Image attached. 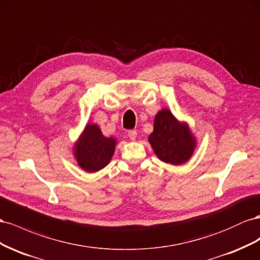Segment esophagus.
<instances>
[{
    "label": "esophagus",
    "mask_w": 260,
    "mask_h": 260,
    "mask_svg": "<svg viewBox=\"0 0 260 260\" xmlns=\"http://www.w3.org/2000/svg\"><path fill=\"white\" fill-rule=\"evenodd\" d=\"M127 135H128V137H129L132 140H135L136 137H137V132H136L135 129H131V131H128Z\"/></svg>",
    "instance_id": "34e87169"
}]
</instances>
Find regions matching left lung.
<instances>
[{
    "instance_id": "left-lung-1",
    "label": "left lung",
    "mask_w": 260,
    "mask_h": 260,
    "mask_svg": "<svg viewBox=\"0 0 260 260\" xmlns=\"http://www.w3.org/2000/svg\"><path fill=\"white\" fill-rule=\"evenodd\" d=\"M158 158L171 165L186 162L194 151L195 139L186 124H181L169 110H161L155 115L153 132L149 136Z\"/></svg>"
}]
</instances>
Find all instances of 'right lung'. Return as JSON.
<instances>
[{"mask_svg": "<svg viewBox=\"0 0 260 260\" xmlns=\"http://www.w3.org/2000/svg\"><path fill=\"white\" fill-rule=\"evenodd\" d=\"M114 147V138L105 137L97 125L89 124L75 147L78 165L87 172L99 171L110 162Z\"/></svg>", "mask_w": 260, "mask_h": 260, "instance_id": "obj_1", "label": "right lung"}]
</instances>
